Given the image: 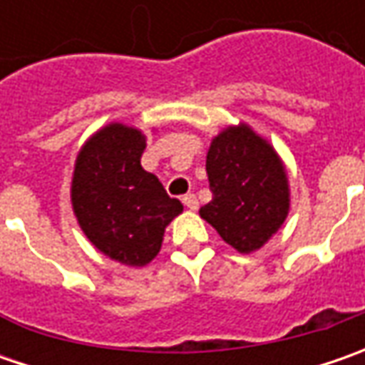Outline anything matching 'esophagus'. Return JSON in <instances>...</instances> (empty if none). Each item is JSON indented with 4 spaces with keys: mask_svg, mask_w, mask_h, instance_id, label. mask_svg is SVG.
I'll return each instance as SVG.
<instances>
[{
    "mask_svg": "<svg viewBox=\"0 0 365 365\" xmlns=\"http://www.w3.org/2000/svg\"><path fill=\"white\" fill-rule=\"evenodd\" d=\"M182 203H185V207L190 209V211H197V209H199V201H197L195 195H185V197H182Z\"/></svg>",
    "mask_w": 365,
    "mask_h": 365,
    "instance_id": "1",
    "label": "esophagus"
}]
</instances>
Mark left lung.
Masks as SVG:
<instances>
[{
  "label": "left lung",
  "instance_id": "8db88e82",
  "mask_svg": "<svg viewBox=\"0 0 365 365\" xmlns=\"http://www.w3.org/2000/svg\"><path fill=\"white\" fill-rule=\"evenodd\" d=\"M207 176L213 199L199 215L240 254H252L284 223L290 207L287 168L250 125H230L211 140Z\"/></svg>",
  "mask_w": 365,
  "mask_h": 365
}]
</instances>
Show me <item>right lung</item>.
Masks as SVG:
<instances>
[{
  "label": "right lung",
  "mask_w": 365,
  "mask_h": 365,
  "mask_svg": "<svg viewBox=\"0 0 365 365\" xmlns=\"http://www.w3.org/2000/svg\"><path fill=\"white\" fill-rule=\"evenodd\" d=\"M146 135L109 123L78 152L71 201L83 233L99 252L125 266H146L160 252L164 230L182 213L162 182L140 164Z\"/></svg>",
  "instance_id": "add662e5"
}]
</instances>
